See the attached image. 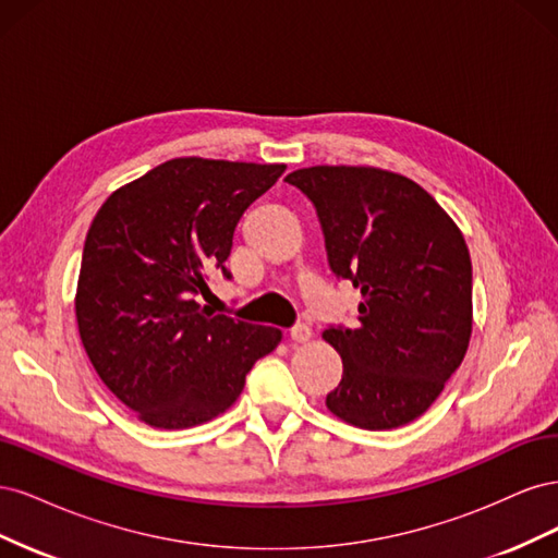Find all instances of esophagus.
Instances as JSON below:
<instances>
[{
	"instance_id": "esophagus-1",
	"label": "esophagus",
	"mask_w": 558,
	"mask_h": 558,
	"mask_svg": "<svg viewBox=\"0 0 558 558\" xmlns=\"http://www.w3.org/2000/svg\"><path fill=\"white\" fill-rule=\"evenodd\" d=\"M291 340L295 344H305L312 340V328L305 326V324H298L295 328H291Z\"/></svg>"
}]
</instances>
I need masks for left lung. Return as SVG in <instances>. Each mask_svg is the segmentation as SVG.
<instances>
[{
  "mask_svg": "<svg viewBox=\"0 0 558 558\" xmlns=\"http://www.w3.org/2000/svg\"><path fill=\"white\" fill-rule=\"evenodd\" d=\"M316 207L328 263L361 289L359 324L324 340L344 373L328 410L351 426L410 424L442 393L472 332V265L449 214L412 179L318 165L286 177Z\"/></svg>",
  "mask_w": 558,
  "mask_h": 558,
  "instance_id": "8db88e82",
  "label": "left lung"
}]
</instances>
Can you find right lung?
<instances>
[{
	"label": "right lung",
	"instance_id": "add662e5",
	"mask_svg": "<svg viewBox=\"0 0 558 558\" xmlns=\"http://www.w3.org/2000/svg\"><path fill=\"white\" fill-rule=\"evenodd\" d=\"M286 165L174 158L113 191L88 230L76 320L95 373L144 424L211 421L240 398L281 330L214 314L195 300L221 272L251 202Z\"/></svg>",
	"mask_w": 558,
	"mask_h": 558
}]
</instances>
